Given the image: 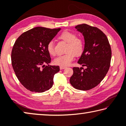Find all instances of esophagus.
Wrapping results in <instances>:
<instances>
[{"instance_id":"esophagus-1","label":"esophagus","mask_w":126,"mask_h":126,"mask_svg":"<svg viewBox=\"0 0 126 126\" xmlns=\"http://www.w3.org/2000/svg\"><path fill=\"white\" fill-rule=\"evenodd\" d=\"M65 68H66V67H64V66H61V67H60V69H64Z\"/></svg>"}]
</instances>
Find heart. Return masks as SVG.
I'll list each match as a JSON object with an SVG mask.
<instances>
[{"label": "heart", "mask_w": 126, "mask_h": 126, "mask_svg": "<svg viewBox=\"0 0 126 126\" xmlns=\"http://www.w3.org/2000/svg\"><path fill=\"white\" fill-rule=\"evenodd\" d=\"M59 38L67 43L65 54L59 56L54 59L55 64L61 66H67L73 61L74 57H80L83 53L84 44L81 38H78L75 33L69 31H64L61 34ZM47 50L51 56H54L56 52L54 43L50 41L47 45Z\"/></svg>", "instance_id": "heart-1"}]
</instances>
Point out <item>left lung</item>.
Returning a JSON list of instances; mask_svg holds the SVG:
<instances>
[{"mask_svg": "<svg viewBox=\"0 0 126 126\" xmlns=\"http://www.w3.org/2000/svg\"><path fill=\"white\" fill-rule=\"evenodd\" d=\"M75 28L82 34L85 41L84 52L78 63L87 68L74 67L69 82L77 89L88 91L98 85L108 73L111 58V47L106 35L98 28L85 24Z\"/></svg>", "mask_w": 126, "mask_h": 126, "instance_id": "left-lung-1", "label": "left lung"}]
</instances>
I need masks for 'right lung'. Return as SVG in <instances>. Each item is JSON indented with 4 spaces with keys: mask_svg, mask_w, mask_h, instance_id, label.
<instances>
[{
    "mask_svg": "<svg viewBox=\"0 0 126 126\" xmlns=\"http://www.w3.org/2000/svg\"><path fill=\"white\" fill-rule=\"evenodd\" d=\"M60 30L35 27L15 41L11 52L12 67L18 80L29 91L42 93L52 87L54 75L60 68L58 65H45L51 62L47 45Z\"/></svg>",
    "mask_w": 126,
    "mask_h": 126,
    "instance_id": "1",
    "label": "right lung"
}]
</instances>
